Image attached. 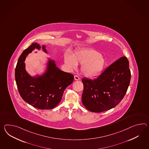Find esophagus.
I'll use <instances>...</instances> for the list:
<instances>
[{
	"instance_id": "1",
	"label": "esophagus",
	"mask_w": 149,
	"mask_h": 149,
	"mask_svg": "<svg viewBox=\"0 0 149 149\" xmlns=\"http://www.w3.org/2000/svg\"><path fill=\"white\" fill-rule=\"evenodd\" d=\"M74 79L75 80H80V77L77 75H75L74 76Z\"/></svg>"
}]
</instances>
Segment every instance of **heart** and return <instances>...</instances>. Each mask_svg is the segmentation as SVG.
<instances>
[{"mask_svg": "<svg viewBox=\"0 0 149 149\" xmlns=\"http://www.w3.org/2000/svg\"><path fill=\"white\" fill-rule=\"evenodd\" d=\"M65 62L71 70L77 69V65H82L81 72L88 78L98 76L105 65L104 57L97 51L91 48L77 50L73 54V57L65 55Z\"/></svg>", "mask_w": 149, "mask_h": 149, "instance_id": "obj_1", "label": "heart"}]
</instances>
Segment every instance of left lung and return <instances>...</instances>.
<instances>
[{
	"instance_id": "1",
	"label": "left lung",
	"mask_w": 149,
	"mask_h": 149,
	"mask_svg": "<svg viewBox=\"0 0 149 149\" xmlns=\"http://www.w3.org/2000/svg\"><path fill=\"white\" fill-rule=\"evenodd\" d=\"M129 63L125 56L109 65L97 78H84L82 102L86 108L101 113L117 105L127 93L131 79Z\"/></svg>"
}]
</instances>
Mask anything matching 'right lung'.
I'll return each instance as SVG.
<instances>
[{"mask_svg":"<svg viewBox=\"0 0 149 149\" xmlns=\"http://www.w3.org/2000/svg\"><path fill=\"white\" fill-rule=\"evenodd\" d=\"M36 48L40 50L41 46L34 42L20 56L15 70L16 84L19 94L26 102L37 109H53L61 100L65 88L72 84L74 76L61 70L51 58H48L43 74L31 76L26 70L25 61L28 54ZM42 49L48 53L45 45L42 46Z\"/></svg>","mask_w":149,"mask_h":149,"instance_id":"add662e5","label":"right lung"}]
</instances>
